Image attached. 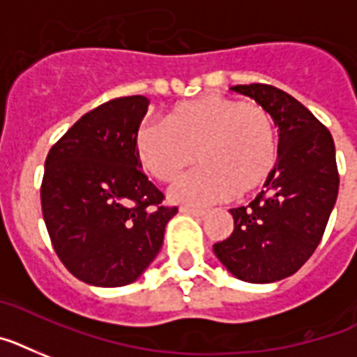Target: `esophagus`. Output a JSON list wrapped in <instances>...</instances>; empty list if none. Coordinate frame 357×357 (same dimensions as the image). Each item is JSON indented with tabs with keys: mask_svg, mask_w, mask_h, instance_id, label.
<instances>
[{
	"mask_svg": "<svg viewBox=\"0 0 357 357\" xmlns=\"http://www.w3.org/2000/svg\"><path fill=\"white\" fill-rule=\"evenodd\" d=\"M179 213L183 214H190V216H204L205 214V208H196V207H179Z\"/></svg>",
	"mask_w": 357,
	"mask_h": 357,
	"instance_id": "esophagus-1",
	"label": "esophagus"
}]
</instances>
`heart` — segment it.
Wrapping results in <instances>:
<instances>
[{
  "label": "heart",
  "instance_id": "obj_1",
  "mask_svg": "<svg viewBox=\"0 0 357 357\" xmlns=\"http://www.w3.org/2000/svg\"><path fill=\"white\" fill-rule=\"evenodd\" d=\"M165 126L143 123L133 149L144 172L172 183L194 163V170L170 188L179 204L205 205L259 190L279 163V130L271 113L259 104L207 95L178 104Z\"/></svg>",
  "mask_w": 357,
  "mask_h": 357
}]
</instances>
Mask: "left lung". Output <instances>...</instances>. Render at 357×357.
<instances>
[{
  "mask_svg": "<svg viewBox=\"0 0 357 357\" xmlns=\"http://www.w3.org/2000/svg\"><path fill=\"white\" fill-rule=\"evenodd\" d=\"M279 126V163L248 207L231 208L233 234L214 255L236 279L268 284L294 275L323 238L339 190L334 139L314 113L268 84L233 86Z\"/></svg>",
  "mask_w": 357,
  "mask_h": 357,
  "instance_id": "8db88e82",
  "label": "left lung"
}]
</instances>
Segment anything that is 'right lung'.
<instances>
[{
	"label": "right lung",
	"instance_id": "obj_1",
	"mask_svg": "<svg viewBox=\"0 0 357 357\" xmlns=\"http://www.w3.org/2000/svg\"><path fill=\"white\" fill-rule=\"evenodd\" d=\"M150 100L113 98L78 119L49 150L42 213L58 259L91 286L137 280L163 245L178 207L141 170L133 137Z\"/></svg>",
	"mask_w": 357,
	"mask_h": 357
}]
</instances>
